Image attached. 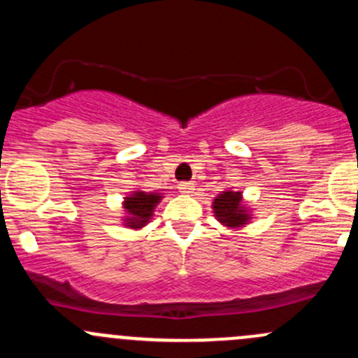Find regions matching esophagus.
Segmentation results:
<instances>
[{"label":"esophagus","instance_id":"obj_1","mask_svg":"<svg viewBox=\"0 0 358 358\" xmlns=\"http://www.w3.org/2000/svg\"><path fill=\"white\" fill-rule=\"evenodd\" d=\"M194 183L192 182H182V183H178V190L182 194H192L194 192Z\"/></svg>","mask_w":358,"mask_h":358}]
</instances>
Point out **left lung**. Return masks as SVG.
<instances>
[{
  "mask_svg": "<svg viewBox=\"0 0 358 358\" xmlns=\"http://www.w3.org/2000/svg\"><path fill=\"white\" fill-rule=\"evenodd\" d=\"M215 215L222 223L229 227L244 225L248 215L241 208V192H223L215 199Z\"/></svg>",
  "mask_w": 358,
  "mask_h": 358,
  "instance_id": "left-lung-1",
  "label": "left lung"
}]
</instances>
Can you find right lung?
Masks as SVG:
<instances>
[{
    "label": "right lung",
    "mask_w": 358,
    "mask_h": 358,
    "mask_svg": "<svg viewBox=\"0 0 358 358\" xmlns=\"http://www.w3.org/2000/svg\"><path fill=\"white\" fill-rule=\"evenodd\" d=\"M161 196L159 194H147V192H136L131 197H126L124 208L129 215V225L138 229L143 223H147L149 216L152 215L154 206L157 204Z\"/></svg>",
    "instance_id": "right-lung-1"
}]
</instances>
